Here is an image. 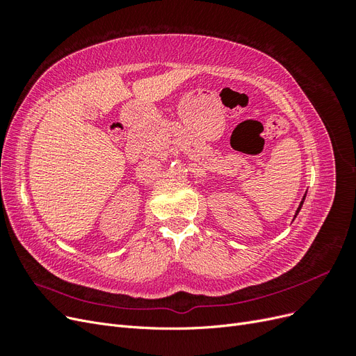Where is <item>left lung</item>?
<instances>
[{
  "label": "left lung",
  "mask_w": 356,
  "mask_h": 356,
  "mask_svg": "<svg viewBox=\"0 0 356 356\" xmlns=\"http://www.w3.org/2000/svg\"><path fill=\"white\" fill-rule=\"evenodd\" d=\"M305 197H306V196H303V200H301V203H300V207H298V208H297V212H296V215H294V218H296V217H297V213H298V212H300V209H301V207H303V202H305Z\"/></svg>",
  "instance_id": "1"
}]
</instances>
